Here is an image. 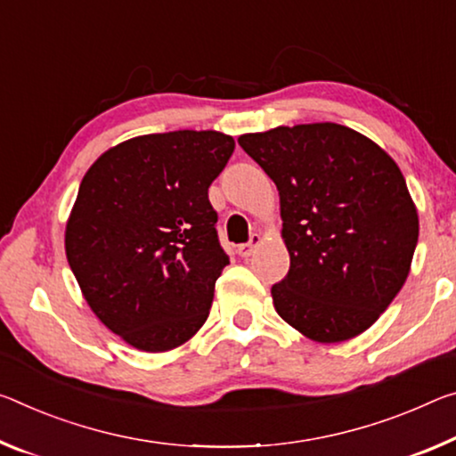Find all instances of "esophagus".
I'll use <instances>...</instances> for the list:
<instances>
[{
	"label": "esophagus",
	"instance_id": "1",
	"mask_svg": "<svg viewBox=\"0 0 456 456\" xmlns=\"http://www.w3.org/2000/svg\"><path fill=\"white\" fill-rule=\"evenodd\" d=\"M259 243H262V237H259L257 233H254V235L249 237L248 243H241L240 248H237V254H240L241 257H249L251 254H254Z\"/></svg>",
	"mask_w": 456,
	"mask_h": 456
}]
</instances>
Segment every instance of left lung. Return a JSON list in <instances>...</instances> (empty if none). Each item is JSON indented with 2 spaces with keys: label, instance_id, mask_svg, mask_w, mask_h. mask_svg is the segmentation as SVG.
I'll return each mask as SVG.
<instances>
[{
  "label": "left lung",
  "instance_id": "left-lung-1",
  "mask_svg": "<svg viewBox=\"0 0 456 456\" xmlns=\"http://www.w3.org/2000/svg\"><path fill=\"white\" fill-rule=\"evenodd\" d=\"M237 142L280 192L290 270L272 286L278 314L319 343L361 335L402 290L418 243L397 164L338 124L280 126Z\"/></svg>",
  "mask_w": 456,
  "mask_h": 456
}]
</instances>
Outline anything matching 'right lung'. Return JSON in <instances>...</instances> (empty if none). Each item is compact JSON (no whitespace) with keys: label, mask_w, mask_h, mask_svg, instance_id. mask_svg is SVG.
<instances>
[{"label":"right lung","mask_w":456,"mask_h":456,"mask_svg":"<svg viewBox=\"0 0 456 456\" xmlns=\"http://www.w3.org/2000/svg\"><path fill=\"white\" fill-rule=\"evenodd\" d=\"M235 142L180 129L127 140L86 170L64 248L86 305L135 349L170 351L205 324L229 256L208 186Z\"/></svg>","instance_id":"obj_1"}]
</instances>
